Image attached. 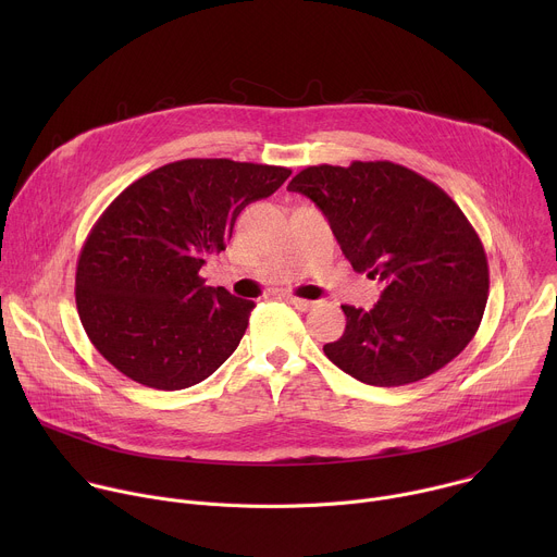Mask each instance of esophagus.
Segmentation results:
<instances>
[{
  "instance_id": "obj_1",
  "label": "esophagus",
  "mask_w": 557,
  "mask_h": 557,
  "mask_svg": "<svg viewBox=\"0 0 557 557\" xmlns=\"http://www.w3.org/2000/svg\"><path fill=\"white\" fill-rule=\"evenodd\" d=\"M286 301H290L297 310H310L317 301H310V299H301V297H295V295H286Z\"/></svg>"
}]
</instances>
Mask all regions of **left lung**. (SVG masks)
<instances>
[{
  "label": "left lung",
  "instance_id": "8db88e82",
  "mask_svg": "<svg viewBox=\"0 0 557 557\" xmlns=\"http://www.w3.org/2000/svg\"><path fill=\"white\" fill-rule=\"evenodd\" d=\"M288 191L329 218L352 269L385 288L374 308L344 304L346 331L326 357L361 383L421 381L473 339L490 293L479 233L432 181L389 161L312 165Z\"/></svg>",
  "mask_w": 557,
  "mask_h": 557
}]
</instances>
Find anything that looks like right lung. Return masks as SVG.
I'll list each match as a JSON object with an SVG mask.
<instances>
[{
    "instance_id": "1",
    "label": "right lung",
    "mask_w": 557,
    "mask_h": 557,
    "mask_svg": "<svg viewBox=\"0 0 557 557\" xmlns=\"http://www.w3.org/2000/svg\"><path fill=\"white\" fill-rule=\"evenodd\" d=\"M290 170L228 158L158 168L101 213L76 262V310L95 348L132 381L183 389L240 344L253 301L207 286L240 211L275 194Z\"/></svg>"
}]
</instances>
